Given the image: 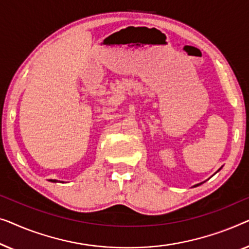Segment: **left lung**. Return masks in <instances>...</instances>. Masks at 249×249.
Wrapping results in <instances>:
<instances>
[{
    "mask_svg": "<svg viewBox=\"0 0 249 249\" xmlns=\"http://www.w3.org/2000/svg\"><path fill=\"white\" fill-rule=\"evenodd\" d=\"M222 168V167H221ZM221 168H220V169L218 170V171H220V170H221ZM218 171H216V173H218ZM203 183H204V181H203ZM203 183H199V184H196V185H194V186L193 187H196V186H198V185H201V184H203Z\"/></svg>",
    "mask_w": 249,
    "mask_h": 249,
    "instance_id": "obj_1",
    "label": "left lung"
}]
</instances>
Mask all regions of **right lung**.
<instances>
[{
    "label": "right lung",
    "instance_id": "right-lung-1",
    "mask_svg": "<svg viewBox=\"0 0 249 249\" xmlns=\"http://www.w3.org/2000/svg\"><path fill=\"white\" fill-rule=\"evenodd\" d=\"M50 181H52V183H58V180L56 179H50Z\"/></svg>",
    "mask_w": 249,
    "mask_h": 249
}]
</instances>
